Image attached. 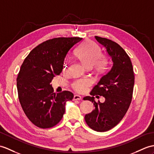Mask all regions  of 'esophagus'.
Returning <instances> with one entry per match:
<instances>
[{"label": "esophagus", "instance_id": "1", "mask_svg": "<svg viewBox=\"0 0 154 154\" xmlns=\"http://www.w3.org/2000/svg\"><path fill=\"white\" fill-rule=\"evenodd\" d=\"M82 97L79 95H75L73 97V100H81Z\"/></svg>", "mask_w": 154, "mask_h": 154}]
</instances>
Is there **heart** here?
<instances>
[{
	"mask_svg": "<svg viewBox=\"0 0 154 154\" xmlns=\"http://www.w3.org/2000/svg\"><path fill=\"white\" fill-rule=\"evenodd\" d=\"M100 54L101 50L98 45L92 41H87L78 50L77 56L87 68L94 67L96 71L102 72L104 69L106 60ZM67 63H64L63 69H67ZM91 83L92 81L90 79H83L75 82L73 87L77 91L83 92Z\"/></svg>",
	"mask_w": 154,
	"mask_h": 154,
	"instance_id": "obj_1",
	"label": "heart"
}]
</instances>
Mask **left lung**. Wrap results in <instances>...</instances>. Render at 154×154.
Returning <instances> with one entry per match:
<instances>
[{"label": "left lung", "mask_w": 154, "mask_h": 154, "mask_svg": "<svg viewBox=\"0 0 154 154\" xmlns=\"http://www.w3.org/2000/svg\"><path fill=\"white\" fill-rule=\"evenodd\" d=\"M106 49L111 58L112 68L101 77L84 100L93 103L94 109L85 116L88 126L98 132L110 130L119 123L129 108L133 97L134 76L129 56L120 45L109 39L95 37ZM103 95V103H96L93 96Z\"/></svg>", "instance_id": "left-lung-1"}]
</instances>
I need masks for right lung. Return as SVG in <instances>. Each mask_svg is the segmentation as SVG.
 Segmentation results:
<instances>
[{
    "label": "right lung",
    "instance_id": "obj_1",
    "mask_svg": "<svg viewBox=\"0 0 154 154\" xmlns=\"http://www.w3.org/2000/svg\"><path fill=\"white\" fill-rule=\"evenodd\" d=\"M79 37H59L45 41L24 60L17 78L18 98L23 112L35 126L51 128L65 113L66 103L72 100L69 91L54 93L51 83L63 67L64 60Z\"/></svg>",
    "mask_w": 154,
    "mask_h": 154
}]
</instances>
